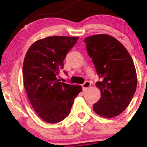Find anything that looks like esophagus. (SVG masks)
<instances>
[{"label":"esophagus","mask_w":147,"mask_h":147,"mask_svg":"<svg viewBox=\"0 0 147 147\" xmlns=\"http://www.w3.org/2000/svg\"><path fill=\"white\" fill-rule=\"evenodd\" d=\"M90 85H91V83L90 82H88V81H87V82H85L84 83V84H82V90L83 91H85L86 90H87L88 87H90Z\"/></svg>","instance_id":"obj_1"}]
</instances>
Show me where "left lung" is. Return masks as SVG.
<instances>
[{
    "instance_id": "1",
    "label": "left lung",
    "mask_w": 147,
    "mask_h": 147,
    "mask_svg": "<svg viewBox=\"0 0 147 147\" xmlns=\"http://www.w3.org/2000/svg\"><path fill=\"white\" fill-rule=\"evenodd\" d=\"M84 42L101 80L96 86L101 97L93 106L100 116L111 118L128 107L135 93L137 77L132 58L124 45L107 34L87 37Z\"/></svg>"
}]
</instances>
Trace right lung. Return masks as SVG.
Masks as SVG:
<instances>
[{"label":"right lung","mask_w":147,"mask_h":147,"mask_svg":"<svg viewBox=\"0 0 147 147\" xmlns=\"http://www.w3.org/2000/svg\"><path fill=\"white\" fill-rule=\"evenodd\" d=\"M78 38L50 36L38 40L25 57L23 84L28 100L38 116L47 123H57L66 118L74 99L82 91L80 85L63 83L57 78L67 53Z\"/></svg>","instance_id":"obj_1"}]
</instances>
